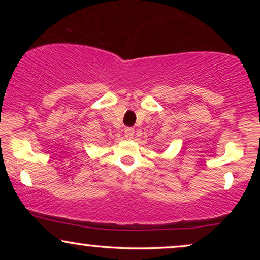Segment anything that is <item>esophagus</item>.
<instances>
[{"instance_id": "esophagus-1", "label": "esophagus", "mask_w": 260, "mask_h": 260, "mask_svg": "<svg viewBox=\"0 0 260 260\" xmlns=\"http://www.w3.org/2000/svg\"><path fill=\"white\" fill-rule=\"evenodd\" d=\"M124 135H125V137L127 140H133L134 138V135H135V130L133 127H126L125 131H124Z\"/></svg>"}]
</instances>
